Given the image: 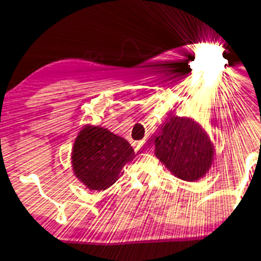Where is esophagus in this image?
<instances>
[{
	"label": "esophagus",
	"mask_w": 261,
	"mask_h": 261,
	"mask_svg": "<svg viewBox=\"0 0 261 261\" xmlns=\"http://www.w3.org/2000/svg\"><path fill=\"white\" fill-rule=\"evenodd\" d=\"M146 146V141H139V142L136 143V149H143Z\"/></svg>",
	"instance_id": "obj_1"
}]
</instances>
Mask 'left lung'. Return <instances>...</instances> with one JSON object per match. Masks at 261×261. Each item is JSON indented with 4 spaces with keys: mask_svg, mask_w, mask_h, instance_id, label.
Returning <instances> with one entry per match:
<instances>
[{
    "mask_svg": "<svg viewBox=\"0 0 261 261\" xmlns=\"http://www.w3.org/2000/svg\"><path fill=\"white\" fill-rule=\"evenodd\" d=\"M154 154L172 174L181 180L203 178L214 161L208 135L190 118L172 116L154 140Z\"/></svg>",
    "mask_w": 261,
    "mask_h": 261,
    "instance_id": "obj_1",
    "label": "left lung"
}]
</instances>
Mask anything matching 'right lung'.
Wrapping results in <instances>:
<instances>
[{
	"label": "right lung",
	"instance_id": "1",
	"mask_svg": "<svg viewBox=\"0 0 261 261\" xmlns=\"http://www.w3.org/2000/svg\"><path fill=\"white\" fill-rule=\"evenodd\" d=\"M134 157V148L126 140L93 125L80 131L71 155L74 175L87 188L98 191L112 187Z\"/></svg>",
	"mask_w": 261,
	"mask_h": 261
}]
</instances>
